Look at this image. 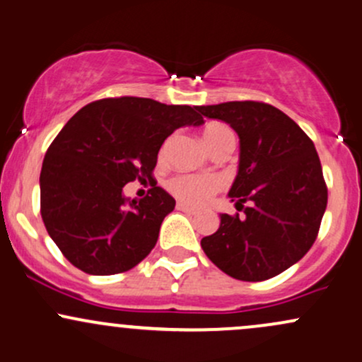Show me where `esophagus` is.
I'll return each instance as SVG.
<instances>
[{"label":"esophagus","mask_w":362,"mask_h":362,"mask_svg":"<svg viewBox=\"0 0 362 362\" xmlns=\"http://www.w3.org/2000/svg\"><path fill=\"white\" fill-rule=\"evenodd\" d=\"M176 209H177V210H181V212H185V214H189V215H194V214H197V209H193V206L186 205V203H177Z\"/></svg>","instance_id":"1"}]
</instances>
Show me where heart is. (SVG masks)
I'll use <instances>...</instances> for the list:
<instances>
[{"instance_id": "heart-1", "label": "heart", "mask_w": 362, "mask_h": 362, "mask_svg": "<svg viewBox=\"0 0 362 362\" xmlns=\"http://www.w3.org/2000/svg\"><path fill=\"white\" fill-rule=\"evenodd\" d=\"M203 141L209 147L210 152L224 147H234L235 136L234 132L227 124L222 123H210L203 129ZM173 144V138H169L160 150V157L168 153V150ZM169 192L177 198V200L188 203V205H203L222 189V181L217 176H193V174H181V176L173 177L168 182Z\"/></svg>"}]
</instances>
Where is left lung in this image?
Wrapping results in <instances>:
<instances>
[{"label": "left lung", "instance_id": "8db88e82", "mask_svg": "<svg viewBox=\"0 0 362 362\" xmlns=\"http://www.w3.org/2000/svg\"><path fill=\"white\" fill-rule=\"evenodd\" d=\"M239 136V170L229 197L243 215L221 214L217 233L202 239L222 272L246 282L282 274L310 251L328 189L315 144L289 116L257 100L200 105Z\"/></svg>", "mask_w": 362, "mask_h": 362}]
</instances>
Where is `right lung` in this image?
Listing matches in <instances>:
<instances>
[{"instance_id": "obj_1", "label": "right lung", "mask_w": 362, "mask_h": 362, "mask_svg": "<svg viewBox=\"0 0 362 362\" xmlns=\"http://www.w3.org/2000/svg\"><path fill=\"white\" fill-rule=\"evenodd\" d=\"M202 123L192 105L127 95L87 104L64 124L40 169V215L71 265L115 275L147 257L176 205L153 182L157 153L177 128ZM136 179L153 182L148 197L124 199Z\"/></svg>"}]
</instances>
